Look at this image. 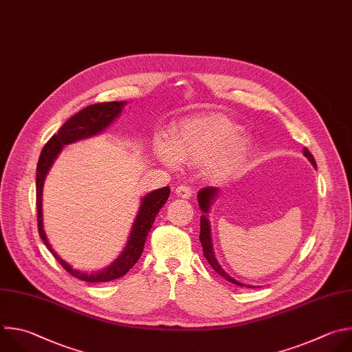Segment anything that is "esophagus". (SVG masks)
Segmentation results:
<instances>
[{
    "mask_svg": "<svg viewBox=\"0 0 352 352\" xmlns=\"http://www.w3.org/2000/svg\"><path fill=\"white\" fill-rule=\"evenodd\" d=\"M175 192H176V195H177V197L188 198V197H191V192H192V191H191V188H190L188 186L182 184V186H177V187H176Z\"/></svg>",
    "mask_w": 352,
    "mask_h": 352,
    "instance_id": "esophagus-1",
    "label": "esophagus"
}]
</instances>
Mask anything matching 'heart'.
Returning a JSON list of instances; mask_svg holds the SVG:
<instances>
[{"instance_id":"1","label":"heart","mask_w":352,"mask_h":352,"mask_svg":"<svg viewBox=\"0 0 352 352\" xmlns=\"http://www.w3.org/2000/svg\"><path fill=\"white\" fill-rule=\"evenodd\" d=\"M154 154L169 169H177L182 162L202 164L208 177L225 180L244 166L250 142L239 123L222 115H194L175 127L173 137L158 133L154 138Z\"/></svg>"}]
</instances>
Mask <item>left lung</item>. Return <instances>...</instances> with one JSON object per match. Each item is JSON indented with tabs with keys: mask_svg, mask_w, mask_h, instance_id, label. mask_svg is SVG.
<instances>
[{
	"mask_svg": "<svg viewBox=\"0 0 352 352\" xmlns=\"http://www.w3.org/2000/svg\"><path fill=\"white\" fill-rule=\"evenodd\" d=\"M304 155L309 160V162L314 165V168H316V162H315V158L314 155L307 150L304 148ZM218 192H219V188L217 187H205L202 190L198 191V205L201 208V210L204 212V215H201V232H199V241H201V245H202V250H204V256L206 258V261L209 262V265L212 266V269L221 274L223 278H226L228 282L233 283V285H237L240 287H244L245 285H243L241 282H237L236 278H233L230 274H228L222 266L219 265V262L217 261L215 258V254H214V247H212V239H210V226H209V219H208V212H209V208L210 205H212V202L215 201V198L218 197ZM245 287H254V286H245Z\"/></svg>",
	"mask_w": 352,
	"mask_h": 352,
	"instance_id": "1",
	"label": "left lung"
}]
</instances>
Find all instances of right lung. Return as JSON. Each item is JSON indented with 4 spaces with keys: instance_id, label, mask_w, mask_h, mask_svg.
<instances>
[{
    "instance_id": "1",
    "label": "right lung",
    "mask_w": 352,
    "mask_h": 352,
    "mask_svg": "<svg viewBox=\"0 0 352 352\" xmlns=\"http://www.w3.org/2000/svg\"><path fill=\"white\" fill-rule=\"evenodd\" d=\"M124 101H112V102H98L94 105H89L85 109L79 111L70 119H67L56 134H54L47 144L44 146L38 164H37V175H36V204H37V226L38 233L47 248L52 252L55 259L67 270L70 274L75 276L79 280L87 283H105L111 280L119 278L124 276L142 256L144 250V244L147 236L153 228V223L160 212V209L165 205L169 198L170 188L162 187L148 192L142 198V205H140L138 214L133 223L129 240L122 254L104 270H97L93 273H85L74 269L67 262H65L51 247L47 240L44 228H43V186L45 176L52 166L55 158L62 151L63 146L72 144L79 140L100 134L105 127H108L122 112L124 107Z\"/></svg>"
}]
</instances>
